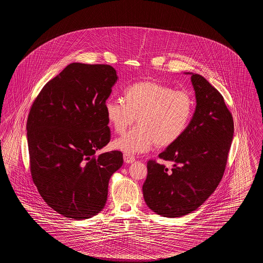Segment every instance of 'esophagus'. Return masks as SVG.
Masks as SVG:
<instances>
[{
    "label": "esophagus",
    "instance_id": "34e87169",
    "mask_svg": "<svg viewBox=\"0 0 263 263\" xmlns=\"http://www.w3.org/2000/svg\"><path fill=\"white\" fill-rule=\"evenodd\" d=\"M123 159H124V163H132L135 162V158L132 155H128V154H124L123 155Z\"/></svg>",
    "mask_w": 263,
    "mask_h": 263
}]
</instances>
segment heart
<instances>
[{
	"label": "heart",
	"instance_id": "obj_1",
	"mask_svg": "<svg viewBox=\"0 0 263 263\" xmlns=\"http://www.w3.org/2000/svg\"><path fill=\"white\" fill-rule=\"evenodd\" d=\"M124 101L107 100L104 111L113 130L122 134L137 118L138 126L114 140L112 147L128 155L167 147L185 132L194 111L193 97L186 90L156 82L136 83L124 91Z\"/></svg>",
	"mask_w": 263,
	"mask_h": 263
}]
</instances>
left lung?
<instances>
[{"label":"left lung","mask_w":263,"mask_h":263,"mask_svg":"<svg viewBox=\"0 0 263 263\" xmlns=\"http://www.w3.org/2000/svg\"><path fill=\"white\" fill-rule=\"evenodd\" d=\"M190 75L196 106L185 132L159 158L149 161L143 195L152 211L178 218L199 208L219 185L234 136L233 116L222 95L201 75Z\"/></svg>","instance_id":"obj_1"}]
</instances>
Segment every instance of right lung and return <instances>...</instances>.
Here are the masks:
<instances>
[{"mask_svg": "<svg viewBox=\"0 0 263 263\" xmlns=\"http://www.w3.org/2000/svg\"><path fill=\"white\" fill-rule=\"evenodd\" d=\"M109 65L72 63L49 81L28 115L30 172L41 197L67 218L96 216L107 200L121 152H96L110 140L104 103L117 82Z\"/></svg>", "mask_w": 263, "mask_h": 263, "instance_id": "1", "label": "right lung"}]
</instances>
